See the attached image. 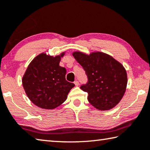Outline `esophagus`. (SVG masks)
Here are the masks:
<instances>
[{"mask_svg":"<svg viewBox=\"0 0 150 150\" xmlns=\"http://www.w3.org/2000/svg\"><path fill=\"white\" fill-rule=\"evenodd\" d=\"M74 83H75V86H78V85H79V81H75L74 82Z\"/></svg>","mask_w":150,"mask_h":150,"instance_id":"34e87169","label":"esophagus"}]
</instances>
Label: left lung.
<instances>
[{"label":"left lung","instance_id":"8db88e82","mask_svg":"<svg viewBox=\"0 0 150 150\" xmlns=\"http://www.w3.org/2000/svg\"><path fill=\"white\" fill-rule=\"evenodd\" d=\"M73 55L87 76V83L81 89L88 93L89 103L99 110H109L117 105L127 83L126 71L122 64L101 52L88 55L78 51Z\"/></svg>","mask_w":150,"mask_h":150}]
</instances>
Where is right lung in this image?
I'll return each instance as SVG.
<instances>
[{"instance_id":"obj_1","label":"right lung","mask_w":150,"mask_h":150,"mask_svg":"<svg viewBox=\"0 0 150 150\" xmlns=\"http://www.w3.org/2000/svg\"><path fill=\"white\" fill-rule=\"evenodd\" d=\"M64 54L53 57L41 53L28 66L23 85L35 105L45 109L56 108L66 100L69 92L75 86L66 80V69L59 66Z\"/></svg>"}]
</instances>
